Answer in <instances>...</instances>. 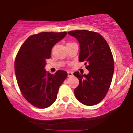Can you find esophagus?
Instances as JSON below:
<instances>
[{"label": "esophagus", "instance_id": "esophagus-1", "mask_svg": "<svg viewBox=\"0 0 133 133\" xmlns=\"http://www.w3.org/2000/svg\"><path fill=\"white\" fill-rule=\"evenodd\" d=\"M68 76H73V73H72V72H71V71H68Z\"/></svg>", "mask_w": 133, "mask_h": 133}]
</instances>
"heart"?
I'll use <instances>...</instances> for the list:
<instances>
[{
    "mask_svg": "<svg viewBox=\"0 0 133 133\" xmlns=\"http://www.w3.org/2000/svg\"><path fill=\"white\" fill-rule=\"evenodd\" d=\"M73 44V43H68V44H67V45H69V44Z\"/></svg>",
    "mask_w": 133,
    "mask_h": 133,
    "instance_id": "1",
    "label": "heart"
}]
</instances>
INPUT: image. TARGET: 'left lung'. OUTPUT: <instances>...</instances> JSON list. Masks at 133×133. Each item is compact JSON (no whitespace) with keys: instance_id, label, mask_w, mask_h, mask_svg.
<instances>
[{"instance_id":"1","label":"left lung","mask_w":133,"mask_h":133,"mask_svg":"<svg viewBox=\"0 0 133 133\" xmlns=\"http://www.w3.org/2000/svg\"><path fill=\"white\" fill-rule=\"evenodd\" d=\"M80 44L79 62L84 63L88 75L75 72L79 85L74 90L76 98L85 105L98 104L104 99L111 85L114 60L108 42L99 33L88 30L68 32Z\"/></svg>"}]
</instances>
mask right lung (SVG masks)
I'll return each mask as SVG.
<instances>
[{
	"label": "right lung",
	"mask_w": 133,
	"mask_h": 133,
	"mask_svg": "<svg viewBox=\"0 0 133 133\" xmlns=\"http://www.w3.org/2000/svg\"><path fill=\"white\" fill-rule=\"evenodd\" d=\"M66 32H42L30 36L20 48L15 62L17 83L24 97L38 108L44 109L55 102L57 92L68 73L58 71L54 75L45 69L52 48Z\"/></svg>",
	"instance_id": "obj_1"
}]
</instances>
